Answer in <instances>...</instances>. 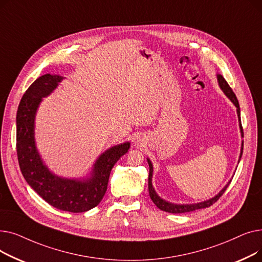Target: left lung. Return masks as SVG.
I'll return each instance as SVG.
<instances>
[{
    "label": "left lung",
    "instance_id": "1",
    "mask_svg": "<svg viewBox=\"0 0 262 262\" xmlns=\"http://www.w3.org/2000/svg\"><path fill=\"white\" fill-rule=\"evenodd\" d=\"M217 81H219V85L220 88L223 90V92L226 94L227 98L233 103L237 107V114H238V118H239V125H240V129H241V136L243 137V128H242V124H241V120H240V106H239V102L237 100V96L236 94L233 93L232 89L229 87V85L227 84V81L225 80V78L217 74ZM242 153H243V143L241 145V153H240V158L239 161L242 157ZM147 162H148V166H149V174H148V193L150 199L154 202V204L157 206V207L162 210V211H166V212H170V213H185V212H190V211H194L198 209H202V208H207L210 207L211 205H213L223 195V193L225 192V190L227 189V187L229 186L230 182L219 192V194H216L214 198L208 200V201H205L202 203H198V204H187V205H178V204H173V203H169L167 201L162 200L160 196H158V194L156 193V191L153 188L152 185V177H153V164L150 162V160L147 158Z\"/></svg>",
    "mask_w": 262,
    "mask_h": 262
}]
</instances>
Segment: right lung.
Masks as SVG:
<instances>
[{
    "label": "right lung",
    "mask_w": 262,
    "mask_h": 262,
    "mask_svg": "<svg viewBox=\"0 0 262 262\" xmlns=\"http://www.w3.org/2000/svg\"><path fill=\"white\" fill-rule=\"evenodd\" d=\"M62 76L45 74L37 78L22 96L17 112V155L20 170L37 193L53 207L69 212H85L98 206L106 193L116 162L127 153L129 142L108 148L95 161L91 177L68 180L53 174L36 148L35 116L37 108L62 80Z\"/></svg>",
    "instance_id": "obj_1"
}]
</instances>
